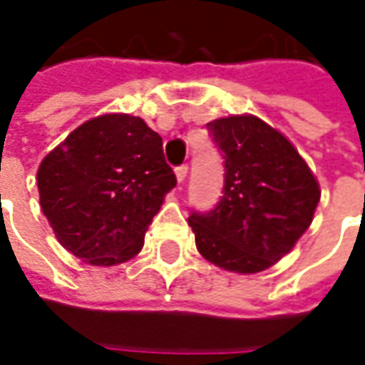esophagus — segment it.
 <instances>
[{
    "label": "esophagus",
    "mask_w": 365,
    "mask_h": 365,
    "mask_svg": "<svg viewBox=\"0 0 365 365\" xmlns=\"http://www.w3.org/2000/svg\"><path fill=\"white\" fill-rule=\"evenodd\" d=\"M187 173H189V166H187V164H182V166H176L175 175H176V180H178V185H182V182H185Z\"/></svg>",
    "instance_id": "esophagus-1"
}]
</instances>
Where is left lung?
Returning <instances> with one entry per match:
<instances>
[{
  "label": "left lung",
  "mask_w": 365,
  "mask_h": 365,
  "mask_svg": "<svg viewBox=\"0 0 365 365\" xmlns=\"http://www.w3.org/2000/svg\"><path fill=\"white\" fill-rule=\"evenodd\" d=\"M223 154V197L207 213L192 211L197 250L215 266L256 274L274 266L309 230L319 182L297 148L256 115L207 123Z\"/></svg>",
  "instance_id": "1"
}]
</instances>
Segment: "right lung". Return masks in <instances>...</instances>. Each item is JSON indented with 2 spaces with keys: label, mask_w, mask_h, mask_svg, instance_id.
<instances>
[{
  "label": "right lung",
  "mask_w": 365,
  "mask_h": 365,
  "mask_svg": "<svg viewBox=\"0 0 365 365\" xmlns=\"http://www.w3.org/2000/svg\"><path fill=\"white\" fill-rule=\"evenodd\" d=\"M36 180L56 240L93 266L132 259L164 195L176 187L162 138L128 113L78 125L42 160Z\"/></svg>",
  "instance_id": "add662e5"
}]
</instances>
